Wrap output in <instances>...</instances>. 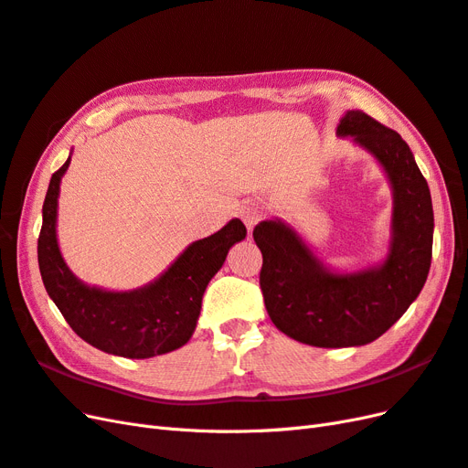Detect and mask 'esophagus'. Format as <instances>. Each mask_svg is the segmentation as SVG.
<instances>
[{"mask_svg":"<svg viewBox=\"0 0 468 468\" xmlns=\"http://www.w3.org/2000/svg\"><path fill=\"white\" fill-rule=\"evenodd\" d=\"M239 216H241L243 223L247 225V229L252 231V227H255L261 221V218H262V209L255 202H247V204H243L241 207H239Z\"/></svg>","mask_w":468,"mask_h":468,"instance_id":"34e87169","label":"esophagus"}]
</instances>
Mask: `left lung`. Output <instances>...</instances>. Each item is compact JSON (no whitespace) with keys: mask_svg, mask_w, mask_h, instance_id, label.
Returning <instances> with one entry per match:
<instances>
[{"mask_svg":"<svg viewBox=\"0 0 468 468\" xmlns=\"http://www.w3.org/2000/svg\"><path fill=\"white\" fill-rule=\"evenodd\" d=\"M337 135L353 137L382 165L394 190L388 257L372 269L331 272L290 225L261 221L266 312L284 335L305 345L360 346L378 339L420 296L431 266L433 206L408 143L365 112H346Z\"/></svg>","mask_w":468,"mask_h":468,"instance_id":"obj_1","label":"left lung"}]
</instances>
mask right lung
<instances>
[{
    "mask_svg": "<svg viewBox=\"0 0 468 468\" xmlns=\"http://www.w3.org/2000/svg\"><path fill=\"white\" fill-rule=\"evenodd\" d=\"M69 165L70 158L50 178L37 245L48 296L76 335L103 353L151 358L180 349L196 329L209 280L223 266L229 249L247 235L243 221L231 219L218 233L192 243L163 276L139 290L93 288L70 272L57 241L58 190Z\"/></svg>",
    "mask_w": 468,
    "mask_h": 468,
    "instance_id": "right-lung-1",
    "label": "right lung"
}]
</instances>
